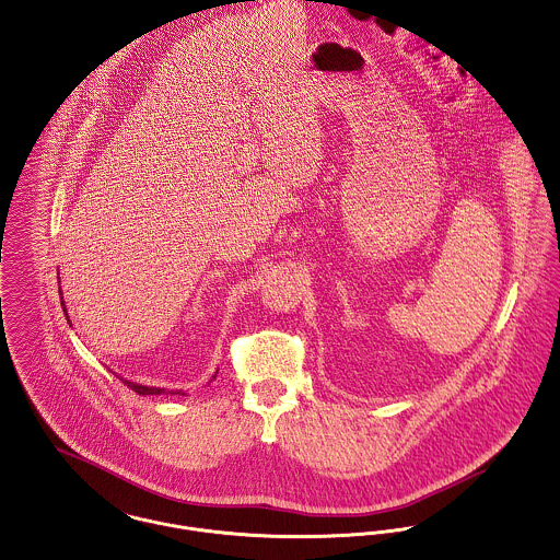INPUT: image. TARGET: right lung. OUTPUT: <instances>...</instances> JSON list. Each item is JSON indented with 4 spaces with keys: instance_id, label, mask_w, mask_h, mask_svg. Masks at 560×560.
Masks as SVG:
<instances>
[{
    "instance_id": "right-lung-1",
    "label": "right lung",
    "mask_w": 560,
    "mask_h": 560,
    "mask_svg": "<svg viewBox=\"0 0 560 560\" xmlns=\"http://www.w3.org/2000/svg\"><path fill=\"white\" fill-rule=\"evenodd\" d=\"M63 304V302H61ZM63 311H66V304H63ZM69 322V319H67ZM215 378V376H213ZM125 385L135 392V394L139 395H161L165 394V389H161V387H145V385H137V383H129V381H125ZM168 394V392H166ZM175 394H182V392H175ZM184 395V394H182Z\"/></svg>"
}]
</instances>
